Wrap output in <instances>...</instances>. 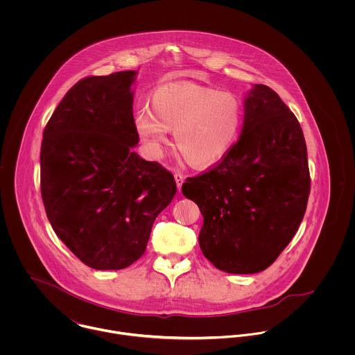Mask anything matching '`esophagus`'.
Here are the masks:
<instances>
[{
	"mask_svg": "<svg viewBox=\"0 0 355 355\" xmlns=\"http://www.w3.org/2000/svg\"><path fill=\"white\" fill-rule=\"evenodd\" d=\"M175 182H176V184H178V190L180 191V190H182V184H183V182H184V176H183L180 172H176V173H175Z\"/></svg>",
	"mask_w": 355,
	"mask_h": 355,
	"instance_id": "obj_1",
	"label": "esophagus"
}]
</instances>
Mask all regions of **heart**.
I'll list each match as a JSON object with an SVG mask.
<instances>
[{
	"label": "heart",
	"mask_w": 355,
	"mask_h": 355,
	"mask_svg": "<svg viewBox=\"0 0 355 355\" xmlns=\"http://www.w3.org/2000/svg\"><path fill=\"white\" fill-rule=\"evenodd\" d=\"M149 109H141L134 127L154 158L168 146L173 132L179 154L194 166H210L223 159L236 144L243 120L242 98L227 90L196 83H176L157 89Z\"/></svg>",
	"instance_id": "1"
}]
</instances>
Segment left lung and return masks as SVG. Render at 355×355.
<instances>
[{
	"instance_id": "obj_1",
	"label": "left lung",
	"mask_w": 355,
	"mask_h": 355,
	"mask_svg": "<svg viewBox=\"0 0 355 355\" xmlns=\"http://www.w3.org/2000/svg\"><path fill=\"white\" fill-rule=\"evenodd\" d=\"M182 193L202 213L200 248L217 269L258 273L276 261L297 234L310 194L304 132L276 92L254 86L234 148L187 178Z\"/></svg>"
}]
</instances>
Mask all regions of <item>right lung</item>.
<instances>
[{
    "instance_id": "1",
    "label": "right lung",
    "mask_w": 355,
    "mask_h": 355,
    "mask_svg": "<svg viewBox=\"0 0 355 355\" xmlns=\"http://www.w3.org/2000/svg\"><path fill=\"white\" fill-rule=\"evenodd\" d=\"M134 71L87 76L53 112L41 145V194L57 236L93 269H124L176 194L173 175L131 150Z\"/></svg>"
}]
</instances>
